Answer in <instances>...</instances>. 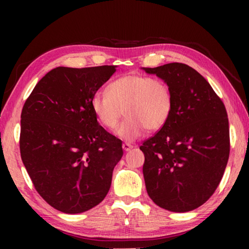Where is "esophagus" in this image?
I'll return each mask as SVG.
<instances>
[{"mask_svg":"<svg viewBox=\"0 0 249 249\" xmlns=\"http://www.w3.org/2000/svg\"><path fill=\"white\" fill-rule=\"evenodd\" d=\"M122 147H123V149H124L125 151H128V150H130V149L133 148V145H130L129 142H124L123 146H122Z\"/></svg>","mask_w":249,"mask_h":249,"instance_id":"34e87169","label":"esophagus"}]
</instances>
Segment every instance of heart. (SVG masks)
<instances>
[{
	"mask_svg": "<svg viewBox=\"0 0 249 249\" xmlns=\"http://www.w3.org/2000/svg\"><path fill=\"white\" fill-rule=\"evenodd\" d=\"M107 93L96 92L91 108L105 128H116V136L127 142L140 138L146 129L158 130L167 123L174 107L170 87L161 79L130 73L115 79L107 86Z\"/></svg>",
	"mask_w": 249,
	"mask_h": 249,
	"instance_id": "obj_1",
	"label": "heart"
}]
</instances>
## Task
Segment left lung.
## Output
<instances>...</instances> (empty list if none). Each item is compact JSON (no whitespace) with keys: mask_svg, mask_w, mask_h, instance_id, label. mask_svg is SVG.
I'll return each instance as SVG.
<instances>
[{"mask_svg":"<svg viewBox=\"0 0 249 249\" xmlns=\"http://www.w3.org/2000/svg\"><path fill=\"white\" fill-rule=\"evenodd\" d=\"M170 87L174 107L167 123L140 147L147 193L160 208L189 212L213 195L230 156L226 108L191 67L172 62L142 68Z\"/></svg>","mask_w":249,"mask_h":249,"instance_id":"1","label":"left lung"}]
</instances>
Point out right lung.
<instances>
[{"mask_svg": "<svg viewBox=\"0 0 249 249\" xmlns=\"http://www.w3.org/2000/svg\"><path fill=\"white\" fill-rule=\"evenodd\" d=\"M116 66L57 67L41 78L20 115L23 163L40 196L60 212L94 208L107 195L122 141L107 133L91 99Z\"/></svg>", "mask_w": 249, "mask_h": 249, "instance_id": "1", "label": "right lung"}]
</instances>
